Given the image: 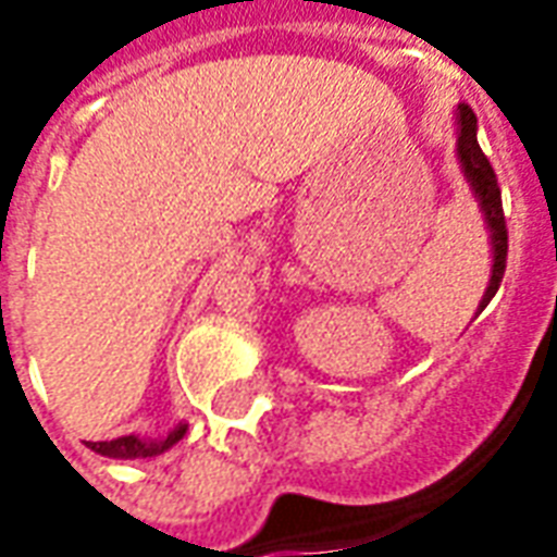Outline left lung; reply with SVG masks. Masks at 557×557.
<instances>
[{
	"mask_svg": "<svg viewBox=\"0 0 557 557\" xmlns=\"http://www.w3.org/2000/svg\"><path fill=\"white\" fill-rule=\"evenodd\" d=\"M456 154H459V163H462V172H466L471 190L478 196L480 211H483V220H486V230H490L492 242V277L490 286H486V295L480 301L478 313L492 301V295L498 292L504 277V268H507V223H504V208H502V187H498V178H495V170L492 163L483 154V148L478 143V115L468 103H459L456 107Z\"/></svg>",
	"mask_w": 557,
	"mask_h": 557,
	"instance_id": "8db88e82",
	"label": "left lung"
}]
</instances>
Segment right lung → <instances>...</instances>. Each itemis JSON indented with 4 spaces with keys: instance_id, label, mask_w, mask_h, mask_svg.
Returning <instances> with one entry per match:
<instances>
[{
    "instance_id": "1",
    "label": "right lung",
    "mask_w": 557,
    "mask_h": 557,
    "mask_svg": "<svg viewBox=\"0 0 557 557\" xmlns=\"http://www.w3.org/2000/svg\"><path fill=\"white\" fill-rule=\"evenodd\" d=\"M187 432V426H175V430L166 435V438H160V442H146V438H139V435H122V438H113V442H86L95 450V454L110 456V459H137V456H158L163 450H170L172 444L182 442V435Z\"/></svg>"
}]
</instances>
